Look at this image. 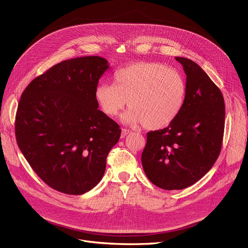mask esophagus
<instances>
[{
    "instance_id": "obj_1",
    "label": "esophagus",
    "mask_w": 248,
    "mask_h": 248,
    "mask_svg": "<svg viewBox=\"0 0 248 248\" xmlns=\"http://www.w3.org/2000/svg\"><path fill=\"white\" fill-rule=\"evenodd\" d=\"M132 132L129 131V129H126V128H123L122 129V134H121V138L122 139H124V138H125L128 134H131Z\"/></svg>"
}]
</instances>
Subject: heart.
I'll return each mask as SVG.
<instances>
[{"label":"heart","mask_w":248,"mask_h":248,"mask_svg":"<svg viewBox=\"0 0 248 248\" xmlns=\"http://www.w3.org/2000/svg\"><path fill=\"white\" fill-rule=\"evenodd\" d=\"M112 84L101 83L95 97L102 111L115 116L127 104L122 120L152 129L167 126L183 108L187 85L179 71L155 62H137L117 70Z\"/></svg>","instance_id":"obj_1"}]
</instances>
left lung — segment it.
<instances>
[{"label":"left lung","instance_id":"8db88e82","mask_svg":"<svg viewBox=\"0 0 248 248\" xmlns=\"http://www.w3.org/2000/svg\"><path fill=\"white\" fill-rule=\"evenodd\" d=\"M186 74L183 108L167 127L147 135L141 164L164 190L185 189L210 171L221 151L225 104L220 89L194 61L175 57Z\"/></svg>","mask_w":248,"mask_h":248}]
</instances>
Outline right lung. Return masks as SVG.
Here are the masks:
<instances>
[{"mask_svg":"<svg viewBox=\"0 0 248 248\" xmlns=\"http://www.w3.org/2000/svg\"><path fill=\"white\" fill-rule=\"evenodd\" d=\"M107 59L62 61L36 77L22 93L15 122L19 149L34 172L56 191L81 195L106 172L120 125L98 108L95 90Z\"/></svg>","mask_w":248,"mask_h":248,"instance_id":"1","label":"right lung"}]
</instances>
